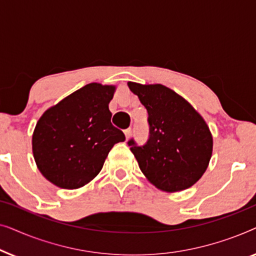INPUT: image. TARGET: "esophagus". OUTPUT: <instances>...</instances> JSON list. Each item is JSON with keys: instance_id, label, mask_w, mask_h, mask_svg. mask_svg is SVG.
Returning <instances> with one entry per match:
<instances>
[{"instance_id": "esophagus-1", "label": "esophagus", "mask_w": 256, "mask_h": 256, "mask_svg": "<svg viewBox=\"0 0 256 256\" xmlns=\"http://www.w3.org/2000/svg\"><path fill=\"white\" fill-rule=\"evenodd\" d=\"M124 132L126 138H130V135H132V129H130V128H128V129H124Z\"/></svg>"}]
</instances>
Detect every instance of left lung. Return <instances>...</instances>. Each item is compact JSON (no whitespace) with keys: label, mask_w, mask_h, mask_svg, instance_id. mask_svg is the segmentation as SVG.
Here are the masks:
<instances>
[{"label":"left lung","mask_w":256,"mask_h":256,"mask_svg":"<svg viewBox=\"0 0 256 256\" xmlns=\"http://www.w3.org/2000/svg\"><path fill=\"white\" fill-rule=\"evenodd\" d=\"M148 112L149 138L128 146L150 183L166 192L192 186L208 169L213 138L202 115L172 90L155 84L128 82Z\"/></svg>","instance_id":"8db88e82"}]
</instances>
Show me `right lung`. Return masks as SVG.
Returning a JSON list of instances; mask_svg holds the SVG:
<instances>
[{
  "instance_id": "obj_1",
  "label": "right lung",
  "mask_w": 256,
  "mask_h": 256,
  "mask_svg": "<svg viewBox=\"0 0 256 256\" xmlns=\"http://www.w3.org/2000/svg\"><path fill=\"white\" fill-rule=\"evenodd\" d=\"M115 86L92 82L76 90L38 120L32 152L42 174L62 188H82L102 169L115 143L126 138L112 124L108 104Z\"/></svg>"
}]
</instances>
